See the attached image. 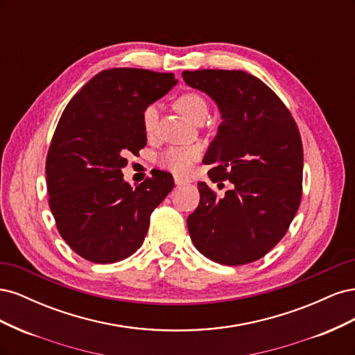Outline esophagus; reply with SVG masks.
<instances>
[{
    "label": "esophagus",
    "instance_id": "1",
    "mask_svg": "<svg viewBox=\"0 0 355 355\" xmlns=\"http://www.w3.org/2000/svg\"><path fill=\"white\" fill-rule=\"evenodd\" d=\"M189 179H185V178H180V176H175V184L178 185V187H180V185H188L189 184Z\"/></svg>",
    "mask_w": 355,
    "mask_h": 355
}]
</instances>
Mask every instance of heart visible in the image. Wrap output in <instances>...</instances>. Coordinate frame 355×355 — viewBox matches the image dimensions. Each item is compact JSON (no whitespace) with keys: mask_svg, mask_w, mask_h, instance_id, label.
Listing matches in <instances>:
<instances>
[{"mask_svg":"<svg viewBox=\"0 0 355 355\" xmlns=\"http://www.w3.org/2000/svg\"><path fill=\"white\" fill-rule=\"evenodd\" d=\"M176 108L188 116L192 121H198L200 118H206L209 114V105L207 101L197 92H187L180 94L175 102ZM158 125V106L151 103L145 106L142 111V127L148 136L155 133ZM201 151L196 145H187V146H171L167 148L163 154H159L157 158V163L159 167H163L171 173L184 176L188 175L194 167V164L200 159Z\"/></svg>","mask_w":355,"mask_h":355,"instance_id":"obj_1","label":"heart"}]
</instances>
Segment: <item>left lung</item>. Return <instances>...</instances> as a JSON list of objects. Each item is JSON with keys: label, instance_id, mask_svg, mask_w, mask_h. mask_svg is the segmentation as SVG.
Here are the masks:
<instances>
[{"label": "left lung", "instance_id": "obj_1", "mask_svg": "<svg viewBox=\"0 0 355 355\" xmlns=\"http://www.w3.org/2000/svg\"><path fill=\"white\" fill-rule=\"evenodd\" d=\"M182 77L219 106L222 123L202 163L214 166L209 170L214 184H232L218 198L198 182L200 204L187 220L189 237L218 263L254 262L284 237L302 198L299 128L283 101L254 75L200 69Z\"/></svg>", "mask_w": 355, "mask_h": 355}]
</instances>
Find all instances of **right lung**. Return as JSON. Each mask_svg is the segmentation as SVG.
Listing matches in <instances>:
<instances>
[{
	"instance_id": "add662e5",
	"label": "right lung",
	"mask_w": 355,
	"mask_h": 355,
	"mask_svg": "<svg viewBox=\"0 0 355 355\" xmlns=\"http://www.w3.org/2000/svg\"><path fill=\"white\" fill-rule=\"evenodd\" d=\"M178 81L175 73L105 69L63 111L46 159L49 206L62 239L93 263H114L142 245L149 218L173 189L158 170L141 185L124 182L128 154L146 145L142 111Z\"/></svg>"
}]
</instances>
